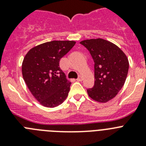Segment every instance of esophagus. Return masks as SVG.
Returning <instances> with one entry per match:
<instances>
[{"label":"esophagus","instance_id":"1","mask_svg":"<svg viewBox=\"0 0 146 146\" xmlns=\"http://www.w3.org/2000/svg\"><path fill=\"white\" fill-rule=\"evenodd\" d=\"M77 80L79 81V82L82 81V76H80V77H78V78H77Z\"/></svg>","mask_w":146,"mask_h":146}]
</instances>
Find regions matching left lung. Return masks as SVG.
<instances>
[{
    "label": "left lung",
    "mask_w": 146,
    "mask_h": 146,
    "mask_svg": "<svg viewBox=\"0 0 146 146\" xmlns=\"http://www.w3.org/2000/svg\"><path fill=\"white\" fill-rule=\"evenodd\" d=\"M80 44L88 50L94 61V86L88 89V94L94 101L108 102L124 85L128 58L117 45L103 38L83 40Z\"/></svg>",
    "instance_id": "8db88e82"
}]
</instances>
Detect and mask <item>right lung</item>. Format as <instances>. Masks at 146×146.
<instances>
[{
    "label": "right lung",
    "mask_w": 146,
    "mask_h": 146,
    "mask_svg": "<svg viewBox=\"0 0 146 146\" xmlns=\"http://www.w3.org/2000/svg\"><path fill=\"white\" fill-rule=\"evenodd\" d=\"M75 43L74 41L45 42L31 49L23 59V79L32 95L43 106H58L68 96L71 82L60 69L59 62Z\"/></svg>",
    "instance_id": "obj_1"
}]
</instances>
